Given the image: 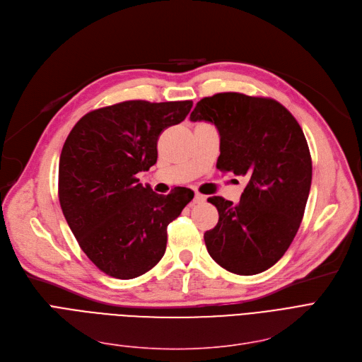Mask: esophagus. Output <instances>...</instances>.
I'll return each mask as SVG.
<instances>
[{"label":"esophagus","instance_id":"34e87169","mask_svg":"<svg viewBox=\"0 0 362 362\" xmlns=\"http://www.w3.org/2000/svg\"><path fill=\"white\" fill-rule=\"evenodd\" d=\"M204 200H206V197H204L203 194H200V193H196V194H194V199H193L194 203H203Z\"/></svg>","mask_w":362,"mask_h":362}]
</instances>
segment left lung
I'll return each instance as SVG.
<instances>
[{
    "instance_id": "8db88e82",
    "label": "left lung",
    "mask_w": 362,
    "mask_h": 362,
    "mask_svg": "<svg viewBox=\"0 0 362 362\" xmlns=\"http://www.w3.org/2000/svg\"><path fill=\"white\" fill-rule=\"evenodd\" d=\"M190 120L216 127V168L247 182L235 204L208 199L219 214L204 233L209 255L238 275L267 271L293 242L311 190L313 160L300 125L279 101L240 93L202 98Z\"/></svg>"
}]
</instances>
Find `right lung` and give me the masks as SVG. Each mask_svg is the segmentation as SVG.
<instances>
[{
    "instance_id": "right-lung-1",
    "label": "right lung",
    "mask_w": 362,
    "mask_h": 362,
    "mask_svg": "<svg viewBox=\"0 0 362 362\" xmlns=\"http://www.w3.org/2000/svg\"><path fill=\"white\" fill-rule=\"evenodd\" d=\"M193 101L129 100L82 116L67 135L59 163V200L83 253L105 274L131 280L166 250L169 222L194 193L168 196L143 187L136 174L158 160L159 135L192 110Z\"/></svg>"
}]
</instances>
